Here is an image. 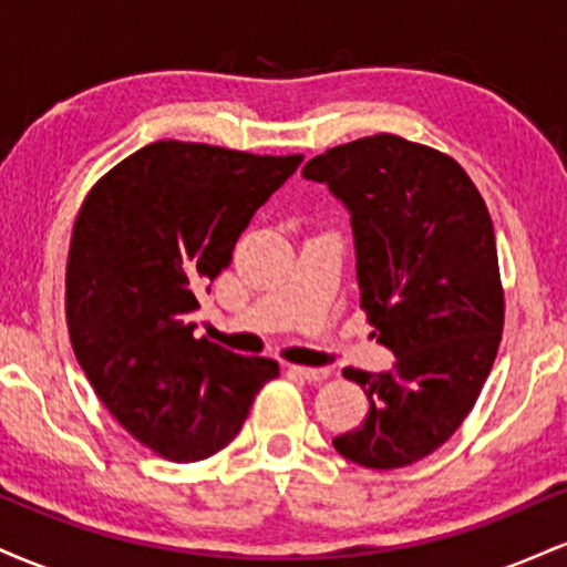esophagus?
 Masks as SVG:
<instances>
[{
  "label": "esophagus",
  "instance_id": "obj_1",
  "mask_svg": "<svg viewBox=\"0 0 567 567\" xmlns=\"http://www.w3.org/2000/svg\"><path fill=\"white\" fill-rule=\"evenodd\" d=\"M290 373L298 375V379L309 381V383H320L330 375L328 368H303V365H290Z\"/></svg>",
  "mask_w": 567,
  "mask_h": 567
}]
</instances>
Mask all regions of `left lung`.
I'll list each match as a JSON object with an SVG mask.
<instances>
[{"instance_id": "left-lung-1", "label": "left lung", "mask_w": 567, "mask_h": 567, "mask_svg": "<svg viewBox=\"0 0 567 567\" xmlns=\"http://www.w3.org/2000/svg\"><path fill=\"white\" fill-rule=\"evenodd\" d=\"M303 178L347 207L357 285L392 370L343 375L365 392V424L333 440L368 470H400L470 415L504 330L493 220L458 162L400 135H373L309 159Z\"/></svg>"}]
</instances>
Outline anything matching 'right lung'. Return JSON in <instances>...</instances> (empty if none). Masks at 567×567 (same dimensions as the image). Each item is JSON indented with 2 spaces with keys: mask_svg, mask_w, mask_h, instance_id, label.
Here are the masks:
<instances>
[{
  "mask_svg": "<svg viewBox=\"0 0 567 567\" xmlns=\"http://www.w3.org/2000/svg\"><path fill=\"white\" fill-rule=\"evenodd\" d=\"M301 159L159 141L84 199L66 269L71 347L109 413L165 458L194 464L229 445L279 375L269 357L194 338V311Z\"/></svg>",
  "mask_w": 567,
  "mask_h": 567,
  "instance_id": "right-lung-1",
  "label": "right lung"
}]
</instances>
